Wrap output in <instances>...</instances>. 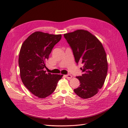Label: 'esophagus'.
<instances>
[{"mask_svg":"<svg viewBox=\"0 0 128 128\" xmlns=\"http://www.w3.org/2000/svg\"><path fill=\"white\" fill-rule=\"evenodd\" d=\"M64 76L66 77L67 78H68V79H71L72 78V75H64Z\"/></svg>","mask_w":128,"mask_h":128,"instance_id":"obj_1","label":"esophagus"}]
</instances>
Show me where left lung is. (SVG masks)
I'll list each match as a JSON object with an SVG mask.
<instances>
[{
    "mask_svg": "<svg viewBox=\"0 0 128 128\" xmlns=\"http://www.w3.org/2000/svg\"><path fill=\"white\" fill-rule=\"evenodd\" d=\"M76 62H82L83 74L76 76L80 85L74 90L83 99L92 97L104 84L108 70L106 54L101 42L87 30H77L64 34Z\"/></svg>",
    "mask_w": 128,
    "mask_h": 128,
    "instance_id": "obj_1",
    "label": "left lung"
}]
</instances>
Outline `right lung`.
Returning a JSON list of instances; mask_svg holds the SVG:
<instances>
[{"mask_svg":"<svg viewBox=\"0 0 128 128\" xmlns=\"http://www.w3.org/2000/svg\"><path fill=\"white\" fill-rule=\"evenodd\" d=\"M61 37V34L36 32L21 46L18 56L21 78L28 90L38 98H45L51 94L63 76L44 70L46 61Z\"/></svg>","mask_w":128,"mask_h":128,"instance_id":"obj_1","label":"right lung"}]
</instances>
